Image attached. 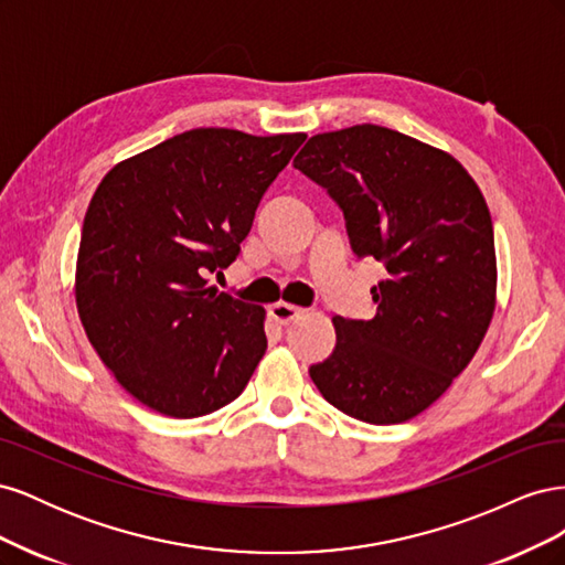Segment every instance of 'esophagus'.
Segmentation results:
<instances>
[{
	"instance_id": "1",
	"label": "esophagus",
	"mask_w": 565,
	"mask_h": 565,
	"mask_svg": "<svg viewBox=\"0 0 565 565\" xmlns=\"http://www.w3.org/2000/svg\"><path fill=\"white\" fill-rule=\"evenodd\" d=\"M301 313H303V309H299V306L285 303V301L270 303V309H268V316L276 320V322H280V324H289L292 320H297Z\"/></svg>"
}]
</instances>
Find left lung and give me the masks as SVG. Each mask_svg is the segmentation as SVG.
I'll return each instance as SVG.
<instances>
[{
  "mask_svg": "<svg viewBox=\"0 0 565 565\" xmlns=\"http://www.w3.org/2000/svg\"><path fill=\"white\" fill-rule=\"evenodd\" d=\"M295 167L344 212L358 259L386 268L370 289L377 313L337 316V347L311 380L353 419H413L469 365L492 320L488 204L448 152L377 125L313 136Z\"/></svg>",
  "mask_w": 565,
  "mask_h": 565,
  "instance_id": "left-lung-1",
  "label": "left lung"
}]
</instances>
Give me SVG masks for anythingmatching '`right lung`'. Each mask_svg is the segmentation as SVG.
<instances>
[{"label":"right lung","instance_id":"obj_1","mask_svg":"<svg viewBox=\"0 0 565 565\" xmlns=\"http://www.w3.org/2000/svg\"><path fill=\"white\" fill-rule=\"evenodd\" d=\"M306 134L202 127L106 174L84 216L75 299L92 347L136 401L193 419L245 391L264 309L207 287L247 237Z\"/></svg>","mask_w":565,"mask_h":565}]
</instances>
